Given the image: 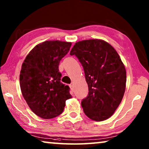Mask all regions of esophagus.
I'll return each instance as SVG.
<instances>
[{"label":"esophagus","instance_id":"esophagus-1","mask_svg":"<svg viewBox=\"0 0 149 149\" xmlns=\"http://www.w3.org/2000/svg\"><path fill=\"white\" fill-rule=\"evenodd\" d=\"M70 88H71V89H73V87H74V83H72L70 85Z\"/></svg>","mask_w":149,"mask_h":149}]
</instances>
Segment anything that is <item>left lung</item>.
<instances>
[{"label": "left lung", "mask_w": 149, "mask_h": 149, "mask_svg": "<svg viewBox=\"0 0 149 149\" xmlns=\"http://www.w3.org/2000/svg\"><path fill=\"white\" fill-rule=\"evenodd\" d=\"M84 67L89 94L82 100L85 115L100 122L109 118L124 95L126 70L112 45L101 39L77 42L70 51Z\"/></svg>", "instance_id": "1"}]
</instances>
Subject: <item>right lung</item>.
I'll return each mask as SVG.
<instances>
[{
  "label": "right lung",
  "instance_id": "obj_1",
  "mask_svg": "<svg viewBox=\"0 0 149 149\" xmlns=\"http://www.w3.org/2000/svg\"><path fill=\"white\" fill-rule=\"evenodd\" d=\"M71 42L46 41L36 45L25 58L19 74L22 95L34 114L43 119L61 114L70 99L68 85L60 82V61Z\"/></svg>",
  "mask_w": 149,
  "mask_h": 149
}]
</instances>
